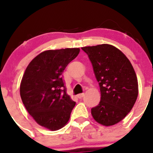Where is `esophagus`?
Masks as SVG:
<instances>
[{"label": "esophagus", "instance_id": "1", "mask_svg": "<svg viewBox=\"0 0 153 153\" xmlns=\"http://www.w3.org/2000/svg\"><path fill=\"white\" fill-rule=\"evenodd\" d=\"M84 95H85L84 93H79V94H78V96H78L79 98H82L84 96Z\"/></svg>", "mask_w": 153, "mask_h": 153}]
</instances>
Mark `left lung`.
I'll list each match as a JSON object with an SVG mask.
<instances>
[{
    "instance_id": "8db88e82",
    "label": "left lung",
    "mask_w": 153,
    "mask_h": 153,
    "mask_svg": "<svg viewBox=\"0 0 153 153\" xmlns=\"http://www.w3.org/2000/svg\"><path fill=\"white\" fill-rule=\"evenodd\" d=\"M88 55L101 91V101L91 109L96 122L110 126L130 112L138 96L135 71L127 57L115 47L100 44L82 48Z\"/></svg>"
}]
</instances>
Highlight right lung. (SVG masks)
Listing matches in <instances>:
<instances>
[{
	"label": "right lung",
	"mask_w": 153,
	"mask_h": 153,
	"mask_svg": "<svg viewBox=\"0 0 153 153\" xmlns=\"http://www.w3.org/2000/svg\"><path fill=\"white\" fill-rule=\"evenodd\" d=\"M79 51H44L29 63L22 76L19 90L25 107L38 124L50 131L68 123L76 104L66 93L63 73Z\"/></svg>",
	"instance_id": "add662e5"
}]
</instances>
